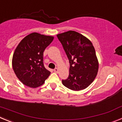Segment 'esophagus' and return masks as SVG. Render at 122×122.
Wrapping results in <instances>:
<instances>
[{"label": "esophagus", "instance_id": "obj_1", "mask_svg": "<svg viewBox=\"0 0 122 122\" xmlns=\"http://www.w3.org/2000/svg\"><path fill=\"white\" fill-rule=\"evenodd\" d=\"M54 71L55 73H57L58 72H59V69H58L57 68H55L54 70Z\"/></svg>", "mask_w": 122, "mask_h": 122}]
</instances>
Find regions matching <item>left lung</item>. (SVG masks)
<instances>
[{
    "instance_id": "obj_1",
    "label": "left lung",
    "mask_w": 122,
    "mask_h": 122,
    "mask_svg": "<svg viewBox=\"0 0 122 122\" xmlns=\"http://www.w3.org/2000/svg\"><path fill=\"white\" fill-rule=\"evenodd\" d=\"M70 63V74L64 86L74 91L84 90L94 81L99 63L92 42L81 33L73 30L57 35Z\"/></svg>"
}]
</instances>
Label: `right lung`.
<instances>
[{
	"instance_id": "right-lung-1",
	"label": "right lung",
	"mask_w": 122,
	"mask_h": 122,
	"mask_svg": "<svg viewBox=\"0 0 122 122\" xmlns=\"http://www.w3.org/2000/svg\"><path fill=\"white\" fill-rule=\"evenodd\" d=\"M54 36L33 32L24 37L14 52L12 66L22 84L31 88L42 86L51 72L43 64V52Z\"/></svg>"
}]
</instances>
